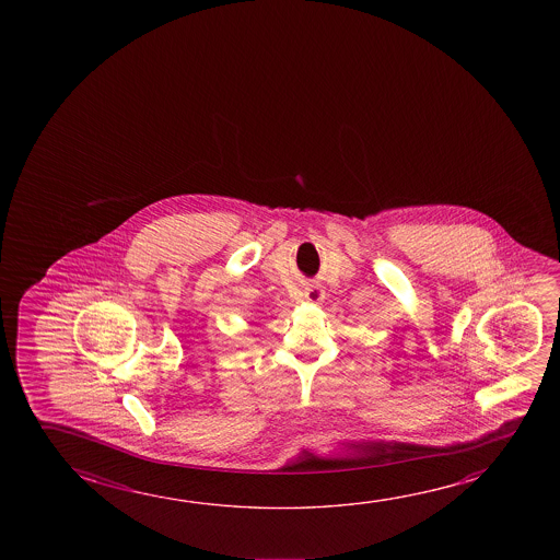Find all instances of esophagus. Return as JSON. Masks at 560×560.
<instances>
[{"instance_id":"esophagus-1","label":"esophagus","mask_w":560,"mask_h":560,"mask_svg":"<svg viewBox=\"0 0 560 560\" xmlns=\"http://www.w3.org/2000/svg\"><path fill=\"white\" fill-rule=\"evenodd\" d=\"M304 299L308 301V303H322L324 301V289H322V284L312 283L308 287H304Z\"/></svg>"}]
</instances>
